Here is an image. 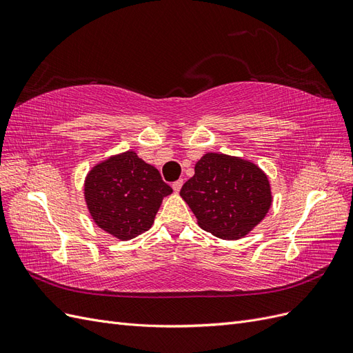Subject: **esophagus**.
I'll use <instances>...</instances> for the list:
<instances>
[{
  "instance_id": "esophagus-1",
  "label": "esophagus",
  "mask_w": 353,
  "mask_h": 353,
  "mask_svg": "<svg viewBox=\"0 0 353 353\" xmlns=\"http://www.w3.org/2000/svg\"><path fill=\"white\" fill-rule=\"evenodd\" d=\"M183 184H184V181L183 179H178V181H175V183H172V188H174V191H178L181 190V187H183Z\"/></svg>"
}]
</instances>
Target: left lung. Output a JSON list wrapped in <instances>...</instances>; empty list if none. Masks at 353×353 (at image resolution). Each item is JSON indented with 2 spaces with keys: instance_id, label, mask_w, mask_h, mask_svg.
Wrapping results in <instances>:
<instances>
[{
  "instance_id": "left-lung-1",
  "label": "left lung",
  "mask_w": 353,
  "mask_h": 353,
  "mask_svg": "<svg viewBox=\"0 0 353 353\" xmlns=\"http://www.w3.org/2000/svg\"><path fill=\"white\" fill-rule=\"evenodd\" d=\"M179 194L200 228L223 240L248 236L272 203L268 176L259 166L222 153L203 156Z\"/></svg>"
}]
</instances>
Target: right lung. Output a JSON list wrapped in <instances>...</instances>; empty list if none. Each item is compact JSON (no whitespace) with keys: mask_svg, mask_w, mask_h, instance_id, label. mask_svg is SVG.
<instances>
[{"mask_svg":"<svg viewBox=\"0 0 353 353\" xmlns=\"http://www.w3.org/2000/svg\"><path fill=\"white\" fill-rule=\"evenodd\" d=\"M172 193L159 170L135 152H125L95 165L85 178V201L94 222L122 241L153 225L163 197Z\"/></svg>","mask_w":353,"mask_h":353,"instance_id":"1","label":"right lung"}]
</instances>
